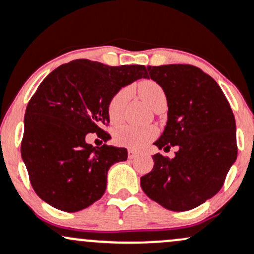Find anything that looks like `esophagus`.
<instances>
[{
  "label": "esophagus",
  "mask_w": 254,
  "mask_h": 254,
  "mask_svg": "<svg viewBox=\"0 0 254 254\" xmlns=\"http://www.w3.org/2000/svg\"><path fill=\"white\" fill-rule=\"evenodd\" d=\"M137 152L136 151H132V149H129V151H127V156H129V158L130 159H132V158H135L136 156H137Z\"/></svg>",
  "instance_id": "esophagus-1"
}]
</instances>
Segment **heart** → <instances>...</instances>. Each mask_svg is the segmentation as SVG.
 I'll return each instance as SVG.
<instances>
[{
	"instance_id": "b5f03b06",
	"label": "heart",
	"mask_w": 254,
	"mask_h": 254,
	"mask_svg": "<svg viewBox=\"0 0 254 254\" xmlns=\"http://www.w3.org/2000/svg\"><path fill=\"white\" fill-rule=\"evenodd\" d=\"M138 95L147 105L153 108L156 103L165 98L163 89L154 81H143L138 86ZM130 90L127 87L119 90L114 95L108 106V116L112 123H118L123 117L125 105L129 100ZM157 130L153 127H134V125H123L117 127L114 131V140L118 145L125 146L131 149H140L154 137Z\"/></svg>"
}]
</instances>
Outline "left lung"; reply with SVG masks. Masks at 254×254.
Listing matches in <instances>:
<instances>
[{"instance_id":"left-lung-1","label":"left lung","mask_w":254,"mask_h":254,"mask_svg":"<svg viewBox=\"0 0 254 254\" xmlns=\"http://www.w3.org/2000/svg\"><path fill=\"white\" fill-rule=\"evenodd\" d=\"M147 71L168 103L167 124L154 145L179 149L172 159L154 154L141 188L167 209L190 210L218 193L236 161L234 113L217 81L197 66L149 65Z\"/></svg>"}]
</instances>
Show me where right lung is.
I'll list each match as a JSON object with an SVG mask.
<instances>
[{"mask_svg":"<svg viewBox=\"0 0 254 254\" xmlns=\"http://www.w3.org/2000/svg\"><path fill=\"white\" fill-rule=\"evenodd\" d=\"M147 78L145 65L109 66L89 60L62 64L29 101L21 158L37 196L64 212H78L105 193L107 173L127 161V148L93 147L87 134L111 138L108 106L122 87Z\"/></svg>","mask_w":254,"mask_h":254,"instance_id":"add662e5","label":"right lung"}]
</instances>
